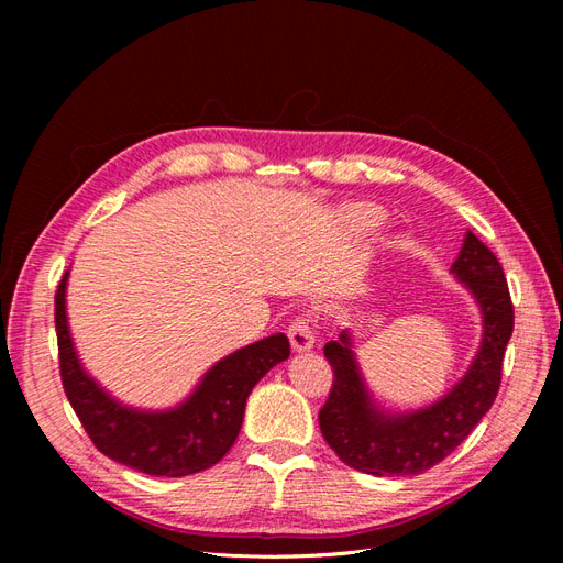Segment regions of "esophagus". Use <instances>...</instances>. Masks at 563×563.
Instances as JSON below:
<instances>
[{"label": "esophagus", "mask_w": 563, "mask_h": 563, "mask_svg": "<svg viewBox=\"0 0 563 563\" xmlns=\"http://www.w3.org/2000/svg\"><path fill=\"white\" fill-rule=\"evenodd\" d=\"M288 340H291V347L296 352L312 350V345H314V327H312L310 317L300 314V317H296L291 321V327H288Z\"/></svg>", "instance_id": "34e87169"}]
</instances>
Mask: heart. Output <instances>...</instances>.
<instances>
[{
  "label": "heart",
  "instance_id": "obj_1",
  "mask_svg": "<svg viewBox=\"0 0 563 563\" xmlns=\"http://www.w3.org/2000/svg\"><path fill=\"white\" fill-rule=\"evenodd\" d=\"M376 223H378V216H373L371 211H368V213H362V225H364V228H373Z\"/></svg>",
  "mask_w": 563,
  "mask_h": 563
}]
</instances>
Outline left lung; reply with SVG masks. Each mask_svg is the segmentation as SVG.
<instances>
[{"instance_id": "8db88e82", "label": "left lung", "mask_w": 563, "mask_h": 563, "mask_svg": "<svg viewBox=\"0 0 563 563\" xmlns=\"http://www.w3.org/2000/svg\"><path fill=\"white\" fill-rule=\"evenodd\" d=\"M451 269L479 302L484 338L467 376L434 406L404 416L380 413L356 368L350 335L340 333V340L323 345L333 385L319 411V430L345 465L376 476L422 474L453 453L496 401L505 347L515 329L503 265L467 232Z\"/></svg>"}]
</instances>
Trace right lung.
Listing matches in <instances>:
<instances>
[{
	"label": "right lung",
	"instance_id": "right-lung-1",
	"mask_svg": "<svg viewBox=\"0 0 563 563\" xmlns=\"http://www.w3.org/2000/svg\"><path fill=\"white\" fill-rule=\"evenodd\" d=\"M63 275L56 291V335L60 380L67 401L93 446L131 470L152 476H187L213 467L242 430L251 389L265 373L288 360V338L275 333L220 360L195 395L164 413H143L117 404L84 368L65 317Z\"/></svg>",
	"mask_w": 563,
	"mask_h": 563
}]
</instances>
